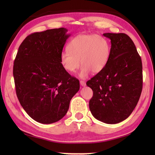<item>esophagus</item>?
<instances>
[{
    "instance_id": "esophagus-1",
    "label": "esophagus",
    "mask_w": 155,
    "mask_h": 155,
    "mask_svg": "<svg viewBox=\"0 0 155 155\" xmlns=\"http://www.w3.org/2000/svg\"><path fill=\"white\" fill-rule=\"evenodd\" d=\"M80 84H81V85L82 86V87H85V86L86 85L85 82V81H80Z\"/></svg>"
}]
</instances>
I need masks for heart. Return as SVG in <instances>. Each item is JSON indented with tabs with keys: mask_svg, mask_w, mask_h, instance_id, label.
Returning <instances> with one entry per match:
<instances>
[{
	"mask_svg": "<svg viewBox=\"0 0 155 155\" xmlns=\"http://www.w3.org/2000/svg\"><path fill=\"white\" fill-rule=\"evenodd\" d=\"M68 49L60 55L63 68L74 73L82 64L79 77L85 78L91 72L98 74L103 71L108 64L111 48L108 41L101 35H79L68 43Z\"/></svg>",
	"mask_w": 155,
	"mask_h": 155,
	"instance_id": "obj_1",
	"label": "heart"
}]
</instances>
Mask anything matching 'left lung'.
I'll return each instance as SVG.
<instances>
[{
    "instance_id": "obj_1",
    "label": "left lung",
    "mask_w": 155,
    "mask_h": 155,
    "mask_svg": "<svg viewBox=\"0 0 155 155\" xmlns=\"http://www.w3.org/2000/svg\"><path fill=\"white\" fill-rule=\"evenodd\" d=\"M103 35L111 40L109 60L103 71L86 83L93 91L89 106L99 121L117 124L129 116L140 99L142 63L127 34L106 33Z\"/></svg>"
}]
</instances>
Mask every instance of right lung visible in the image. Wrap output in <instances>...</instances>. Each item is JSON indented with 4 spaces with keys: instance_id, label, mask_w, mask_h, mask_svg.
Returning <instances> with one entry per match:
<instances>
[{
    "instance_id": "right-lung-1",
    "label": "right lung",
    "mask_w": 155,
    "mask_h": 155,
    "mask_svg": "<svg viewBox=\"0 0 155 155\" xmlns=\"http://www.w3.org/2000/svg\"><path fill=\"white\" fill-rule=\"evenodd\" d=\"M65 28L31 34L18 48L14 64L17 97L36 122L52 124L68 111L79 81L63 68L60 55L70 34Z\"/></svg>"
}]
</instances>
